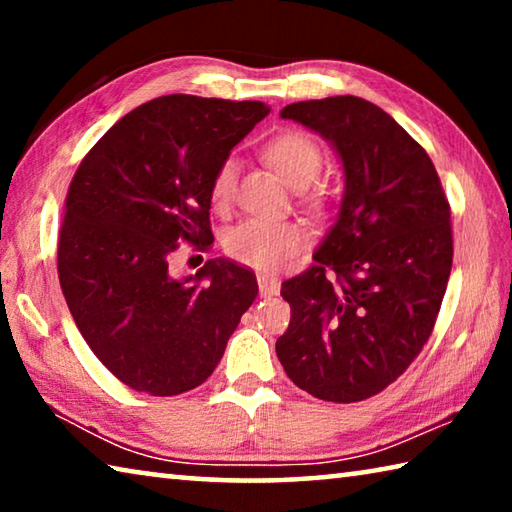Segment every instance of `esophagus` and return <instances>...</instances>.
Segmentation results:
<instances>
[{
  "label": "esophagus",
  "mask_w": 512,
  "mask_h": 512,
  "mask_svg": "<svg viewBox=\"0 0 512 512\" xmlns=\"http://www.w3.org/2000/svg\"><path fill=\"white\" fill-rule=\"evenodd\" d=\"M257 284H259V296L262 298H271L277 296V291H280V284L273 277L268 275H257Z\"/></svg>",
  "instance_id": "esophagus-1"
}]
</instances>
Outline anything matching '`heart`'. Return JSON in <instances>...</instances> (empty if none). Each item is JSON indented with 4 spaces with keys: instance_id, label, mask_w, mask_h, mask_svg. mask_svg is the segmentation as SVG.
Here are the masks:
<instances>
[{
    "instance_id": "b5f03b06",
    "label": "heart",
    "mask_w": 512,
    "mask_h": 512,
    "mask_svg": "<svg viewBox=\"0 0 512 512\" xmlns=\"http://www.w3.org/2000/svg\"><path fill=\"white\" fill-rule=\"evenodd\" d=\"M268 164L287 180L291 187H305L318 176L323 167V151L309 135L287 131L275 135L264 146ZM237 160L225 158L216 167L210 183V201L216 210H228L237 192ZM311 207H323L325 194H305ZM307 235L296 221H271V219H244L225 230L223 250L235 262L257 268V271H277L296 257L305 246Z\"/></svg>"
}]
</instances>
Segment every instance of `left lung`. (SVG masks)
Listing matches in <instances>:
<instances>
[{
  "label": "left lung",
  "instance_id": "left-lung-1",
  "mask_svg": "<svg viewBox=\"0 0 512 512\" xmlns=\"http://www.w3.org/2000/svg\"><path fill=\"white\" fill-rule=\"evenodd\" d=\"M280 115L334 146L345 192L316 264L282 282L291 323L277 359L318 400H368L429 341L452 273V212L427 151L375 103L345 94Z\"/></svg>",
  "mask_w": 512,
  "mask_h": 512
}]
</instances>
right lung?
<instances>
[{"label": "right lung", "mask_w": 512, "mask_h": 512, "mask_svg": "<svg viewBox=\"0 0 512 512\" xmlns=\"http://www.w3.org/2000/svg\"><path fill=\"white\" fill-rule=\"evenodd\" d=\"M266 115L262 101L158 97L121 117L74 173L60 289L90 350L133 391L201 386L257 298L248 268L207 259L176 280L169 262L183 241L212 246L214 171Z\"/></svg>", "instance_id": "obj_1"}]
</instances>
